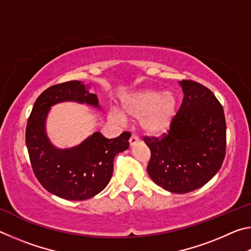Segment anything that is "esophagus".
Listing matches in <instances>:
<instances>
[{"label":"esophagus","mask_w":251,"mask_h":251,"mask_svg":"<svg viewBox=\"0 0 251 251\" xmlns=\"http://www.w3.org/2000/svg\"><path fill=\"white\" fill-rule=\"evenodd\" d=\"M138 142H139V139H138L137 136L133 135V136H131V137L129 138V146H130V147H133V146H135L136 144H137Z\"/></svg>","instance_id":"obj_1"}]
</instances>
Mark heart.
<instances>
[{"label": "heart", "mask_w": 251, "mask_h": 251, "mask_svg": "<svg viewBox=\"0 0 251 251\" xmlns=\"http://www.w3.org/2000/svg\"><path fill=\"white\" fill-rule=\"evenodd\" d=\"M122 115L110 113L117 122L141 121L143 133L147 137L158 138L166 135L175 123L178 113V99L173 91L160 92L151 88L141 90L125 96L121 103Z\"/></svg>", "instance_id": "obj_1"}]
</instances>
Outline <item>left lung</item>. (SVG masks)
<instances>
[{
  "mask_svg": "<svg viewBox=\"0 0 251 251\" xmlns=\"http://www.w3.org/2000/svg\"><path fill=\"white\" fill-rule=\"evenodd\" d=\"M184 99L168 135L146 138L151 150L147 173L152 181L174 194L198 189L214 177L226 154L223 106L206 86L181 80Z\"/></svg>",
  "mask_w": 251,
  "mask_h": 251,
  "instance_id": "1",
  "label": "left lung"
}]
</instances>
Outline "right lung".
Returning <instances> with one entry per match:
<instances>
[{"label": "right lung", "instance_id": "1", "mask_svg": "<svg viewBox=\"0 0 251 251\" xmlns=\"http://www.w3.org/2000/svg\"><path fill=\"white\" fill-rule=\"evenodd\" d=\"M92 83L71 80L54 85L37 97L29 115L25 142L34 174L50 194L67 201H85L100 194L113 175L114 158L128 150L129 133L105 138L94 131L73 147L59 148L50 142L46 122L50 108L65 101L101 110Z\"/></svg>", "mask_w": 251, "mask_h": 251}]
</instances>
